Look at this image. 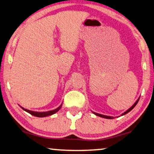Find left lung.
<instances>
[{"label": "left lung", "instance_id": "obj_1", "mask_svg": "<svg viewBox=\"0 0 154 154\" xmlns=\"http://www.w3.org/2000/svg\"><path fill=\"white\" fill-rule=\"evenodd\" d=\"M139 98L140 97H139L138 98V99H137V100L135 101V103H134L133 106H132L130 108H129L128 109H127L126 110V112H125L123 113V114H121V116H124V115H125V114H128V113L129 112H131L132 109H133L134 107L136 106V105L137 104V103H138V101H139ZM94 114H95L96 116H99V117H101V118H106V119H113V118H114V117H113V116H106V115H103V114H98V113H96V112H92ZM118 117V116H117Z\"/></svg>", "mask_w": 154, "mask_h": 154}]
</instances>
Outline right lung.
Masks as SVG:
<instances>
[{"label": "right lung", "mask_w": 154, "mask_h": 154, "mask_svg": "<svg viewBox=\"0 0 154 154\" xmlns=\"http://www.w3.org/2000/svg\"><path fill=\"white\" fill-rule=\"evenodd\" d=\"M62 103L57 108H56L55 109H53V110H50V111H47V112H34V111H31V110H29V109H27L23 108V107L20 106V107L22 109H23L24 111H26V112L29 113V114H30L32 116H36V117H39V118H42V117H47L48 116H51L54 114H55V113L57 112L59 109H61V107L62 106Z\"/></svg>", "instance_id": "right-lung-1"}]
</instances>
